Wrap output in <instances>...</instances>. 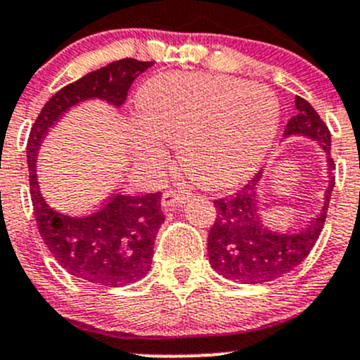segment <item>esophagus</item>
Listing matches in <instances>:
<instances>
[{
  "label": "esophagus",
  "mask_w": 360,
  "mask_h": 360,
  "mask_svg": "<svg viewBox=\"0 0 360 360\" xmlns=\"http://www.w3.org/2000/svg\"><path fill=\"white\" fill-rule=\"evenodd\" d=\"M188 193L186 191H177V190H167L163 193V199H161V206L165 210H174V207L183 206L184 202L188 200Z\"/></svg>",
  "instance_id": "obj_1"
}]
</instances>
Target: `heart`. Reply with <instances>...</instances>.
<instances>
[{
  "label": "heart",
  "instance_id": "obj_1",
  "mask_svg": "<svg viewBox=\"0 0 360 360\" xmlns=\"http://www.w3.org/2000/svg\"><path fill=\"white\" fill-rule=\"evenodd\" d=\"M133 134L142 158L160 161L179 146L184 172L204 188H229L259 167L281 120L275 94L261 83L199 72L161 74L139 92Z\"/></svg>",
  "mask_w": 360,
  "mask_h": 360
}]
</instances>
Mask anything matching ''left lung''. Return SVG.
Returning a JSON list of instances; mask_svg holds the SVG:
<instances>
[{
	"label": "left lung",
	"instance_id": "obj_1",
	"mask_svg": "<svg viewBox=\"0 0 360 360\" xmlns=\"http://www.w3.org/2000/svg\"><path fill=\"white\" fill-rule=\"evenodd\" d=\"M297 115L288 120L284 136L305 134L318 140L325 153L330 154V131L318 112L304 97H295ZM328 169L334 170L335 163L328 158ZM257 172L234 195L214 199L217 218L207 234V256L217 274L241 284H264L302 264L316 245L327 218L328 202L334 190V176H330L325 206L321 213L298 233H271L259 220L256 186L261 179Z\"/></svg>",
	"mask_w": 360,
	"mask_h": 360
}]
</instances>
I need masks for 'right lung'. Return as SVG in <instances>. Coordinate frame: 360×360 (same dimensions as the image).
<instances>
[{"label":"right lung","mask_w":360,"mask_h":360,"mask_svg":"<svg viewBox=\"0 0 360 360\" xmlns=\"http://www.w3.org/2000/svg\"><path fill=\"white\" fill-rule=\"evenodd\" d=\"M154 62L122 58L60 89L44 104L28 136L30 193L37 227L51 256L70 275L99 286H126L150 270L154 240L165 214L161 191L149 195H113L99 211L70 218L46 204L35 176L37 150L49 127L79 101L99 97L120 106L131 85Z\"/></svg>","instance_id":"add662e5"}]
</instances>
